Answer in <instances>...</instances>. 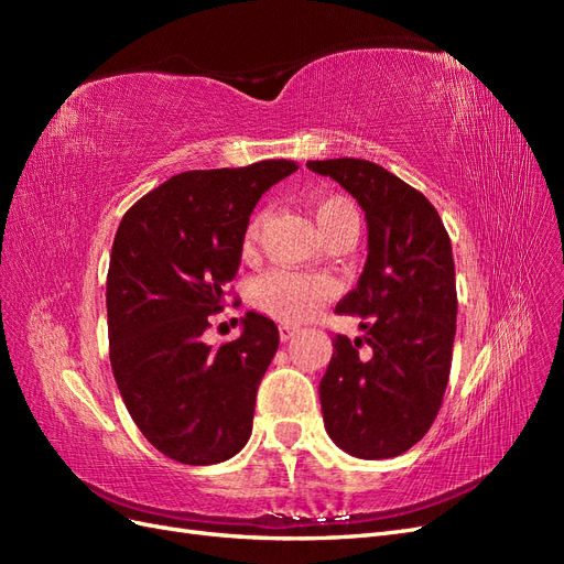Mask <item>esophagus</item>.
<instances>
[{"instance_id": "34e87169", "label": "esophagus", "mask_w": 564, "mask_h": 564, "mask_svg": "<svg viewBox=\"0 0 564 564\" xmlns=\"http://www.w3.org/2000/svg\"><path fill=\"white\" fill-rule=\"evenodd\" d=\"M299 332V327H294V324H280V338L282 340H289V338H294V334Z\"/></svg>"}]
</instances>
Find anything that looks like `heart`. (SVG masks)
Segmentation results:
<instances>
[{
    "mask_svg": "<svg viewBox=\"0 0 564 564\" xmlns=\"http://www.w3.org/2000/svg\"><path fill=\"white\" fill-rule=\"evenodd\" d=\"M313 214L317 220V228L322 230L324 240L332 235L352 228L357 230V209L348 197L327 195L313 202ZM263 212H256L245 228L242 237V251L251 253L259 242L261 226H263ZM334 294V284L322 275H303V272L292 270H268L259 275L251 284V301L261 313L282 319V322H301L311 317L317 305L327 301Z\"/></svg>",
    "mask_w": 564,
    "mask_h": 564,
    "instance_id": "heart-1",
    "label": "heart"
}]
</instances>
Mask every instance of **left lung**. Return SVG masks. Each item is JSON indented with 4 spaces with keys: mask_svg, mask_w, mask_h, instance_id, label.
<instances>
[{
    "mask_svg": "<svg viewBox=\"0 0 564 564\" xmlns=\"http://www.w3.org/2000/svg\"><path fill=\"white\" fill-rule=\"evenodd\" d=\"M334 178L367 218V263L336 313L360 315L362 338L334 336L319 381L324 429L357 458L400 456L429 433L445 398L456 334L452 240L433 204L367 160L305 164Z\"/></svg>",
    "mask_w": 564,
    "mask_h": 564,
    "instance_id": "1",
    "label": "left lung"
}]
</instances>
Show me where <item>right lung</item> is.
<instances>
[{"label": "right lung", "instance_id": "add662e5", "mask_svg": "<svg viewBox=\"0 0 564 564\" xmlns=\"http://www.w3.org/2000/svg\"><path fill=\"white\" fill-rule=\"evenodd\" d=\"M296 162L183 172L141 197L117 228L108 270L110 365L133 423L185 466H212L251 435L256 390L278 352L275 322L242 317V334L212 348L209 315L242 261L256 202Z\"/></svg>", "mask_w": 564, "mask_h": 564}]
</instances>
